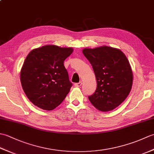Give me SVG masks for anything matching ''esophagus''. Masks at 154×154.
Returning a JSON list of instances; mask_svg holds the SVG:
<instances>
[{"mask_svg":"<svg viewBox=\"0 0 154 154\" xmlns=\"http://www.w3.org/2000/svg\"><path fill=\"white\" fill-rule=\"evenodd\" d=\"M81 85H82V82H79V83H75V86L77 87H80Z\"/></svg>","mask_w":154,"mask_h":154,"instance_id":"34e87169","label":"esophagus"}]
</instances>
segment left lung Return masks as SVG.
<instances>
[{
  "instance_id": "1",
  "label": "left lung",
  "mask_w": 154,
  "mask_h": 154,
  "mask_svg": "<svg viewBox=\"0 0 154 154\" xmlns=\"http://www.w3.org/2000/svg\"><path fill=\"white\" fill-rule=\"evenodd\" d=\"M83 54L89 61L97 87L88 97L91 104L103 112L112 110L126 99L132 89L133 73L122 51L109 46L85 48Z\"/></svg>"
}]
</instances>
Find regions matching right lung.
<instances>
[{
  "instance_id": "right-lung-1",
  "label": "right lung",
  "mask_w": 154,
  "mask_h": 154,
  "mask_svg": "<svg viewBox=\"0 0 154 154\" xmlns=\"http://www.w3.org/2000/svg\"><path fill=\"white\" fill-rule=\"evenodd\" d=\"M73 51L71 48L47 45L28 54L20 71V81L34 105L51 110L63 102L72 86L63 62Z\"/></svg>"
}]
</instances>
